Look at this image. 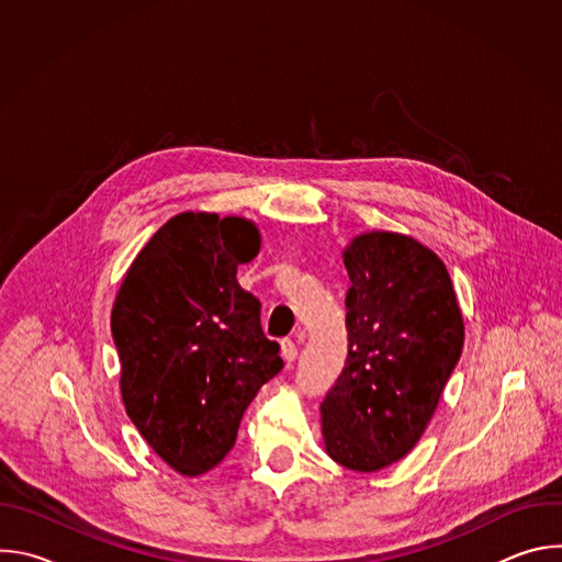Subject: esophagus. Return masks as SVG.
<instances>
[{"mask_svg": "<svg viewBox=\"0 0 562 562\" xmlns=\"http://www.w3.org/2000/svg\"><path fill=\"white\" fill-rule=\"evenodd\" d=\"M280 356L286 364H291L295 358H297V347L291 342V340H282L280 342Z\"/></svg>", "mask_w": 562, "mask_h": 562, "instance_id": "obj_1", "label": "esophagus"}]
</instances>
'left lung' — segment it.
Instances as JSON below:
<instances>
[{
    "label": "left lung",
    "mask_w": 562,
    "mask_h": 562,
    "mask_svg": "<svg viewBox=\"0 0 562 562\" xmlns=\"http://www.w3.org/2000/svg\"><path fill=\"white\" fill-rule=\"evenodd\" d=\"M342 260L349 353L319 418L325 451L373 473L423 438L460 360L464 319L445 262L412 235L358 233Z\"/></svg>",
    "instance_id": "obj_1"
}]
</instances>
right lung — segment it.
<instances>
[{
  "instance_id": "right-lung-1",
  "label": "right lung",
  "mask_w": 562,
  "mask_h": 562,
  "mask_svg": "<svg viewBox=\"0 0 562 562\" xmlns=\"http://www.w3.org/2000/svg\"><path fill=\"white\" fill-rule=\"evenodd\" d=\"M260 247L249 217L184 211L155 231L117 289L111 329L122 403L180 475L224 460L251 400L282 369L260 302L235 280Z\"/></svg>"
}]
</instances>
